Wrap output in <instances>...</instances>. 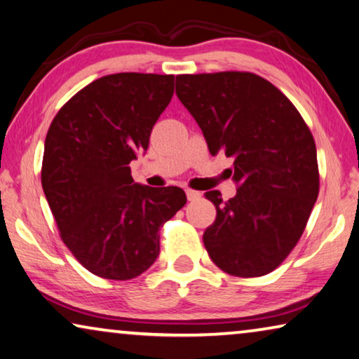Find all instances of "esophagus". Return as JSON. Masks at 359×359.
Returning <instances> with one entry per match:
<instances>
[{"mask_svg":"<svg viewBox=\"0 0 359 359\" xmlns=\"http://www.w3.org/2000/svg\"><path fill=\"white\" fill-rule=\"evenodd\" d=\"M185 194H187V198H189V201H195V200H198V198L201 196L200 191L191 190V189H187V190H185Z\"/></svg>","mask_w":359,"mask_h":359,"instance_id":"1","label":"esophagus"}]
</instances>
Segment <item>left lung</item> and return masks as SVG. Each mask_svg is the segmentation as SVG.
Instances as JSON below:
<instances>
[{
	"instance_id": "1",
	"label": "left lung",
	"mask_w": 359,
	"mask_h": 359,
	"mask_svg": "<svg viewBox=\"0 0 359 359\" xmlns=\"http://www.w3.org/2000/svg\"><path fill=\"white\" fill-rule=\"evenodd\" d=\"M175 93L212 156L233 158L237 195H205L217 212L203 233L208 255L235 277L269 274L295 248L318 200L311 130L292 101L253 72L182 74Z\"/></svg>"
}]
</instances>
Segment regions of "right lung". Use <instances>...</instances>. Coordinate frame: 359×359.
<instances>
[{"label": "right lung", "instance_id": "1", "mask_svg": "<svg viewBox=\"0 0 359 359\" xmlns=\"http://www.w3.org/2000/svg\"><path fill=\"white\" fill-rule=\"evenodd\" d=\"M174 95V76L121 72L93 80L53 119L41 187L62 242L92 274L135 279L159 255V229L185 206L179 187L133 184L130 161Z\"/></svg>", "mask_w": 359, "mask_h": 359}]
</instances>
